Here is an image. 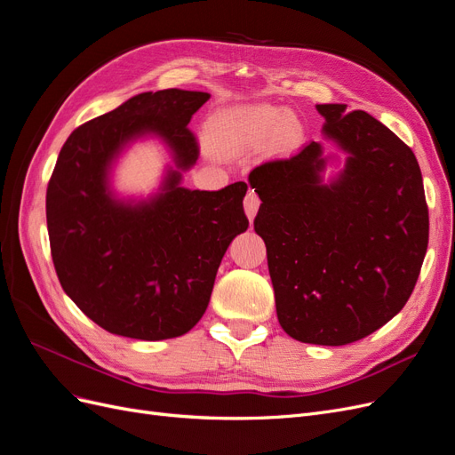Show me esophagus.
<instances>
[{"label": "esophagus", "instance_id": "1", "mask_svg": "<svg viewBox=\"0 0 455 455\" xmlns=\"http://www.w3.org/2000/svg\"><path fill=\"white\" fill-rule=\"evenodd\" d=\"M258 209H259V199L254 191H249V196L244 197V212L249 216V220H254Z\"/></svg>", "mask_w": 455, "mask_h": 455}]
</instances>
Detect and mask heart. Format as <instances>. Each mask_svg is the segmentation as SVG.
<instances>
[{
    "label": "heart",
    "mask_w": 455,
    "mask_h": 455,
    "mask_svg": "<svg viewBox=\"0 0 455 455\" xmlns=\"http://www.w3.org/2000/svg\"><path fill=\"white\" fill-rule=\"evenodd\" d=\"M212 131L218 146L231 151L258 146L269 136L273 151L291 154L304 140L301 123L283 108L269 104L222 112L214 119Z\"/></svg>",
    "instance_id": "obj_1"
}]
</instances>
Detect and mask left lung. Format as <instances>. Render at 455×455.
I'll return each instance as SVG.
<instances>
[{"label":"left lung","mask_w":455,"mask_h":455,"mask_svg":"<svg viewBox=\"0 0 455 455\" xmlns=\"http://www.w3.org/2000/svg\"><path fill=\"white\" fill-rule=\"evenodd\" d=\"M346 108L316 106L324 136L347 154L334 180L323 182L319 142L249 174L279 323L315 346H347L389 323L414 291L429 243L414 151L376 117Z\"/></svg>","instance_id":"1"}]
</instances>
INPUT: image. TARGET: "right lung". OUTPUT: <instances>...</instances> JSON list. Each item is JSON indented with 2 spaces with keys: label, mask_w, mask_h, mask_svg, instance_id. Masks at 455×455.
I'll return each instance as SVG.
<instances>
[{
  "label": "right lung",
  "mask_w": 455,
  "mask_h": 455,
  "mask_svg": "<svg viewBox=\"0 0 455 455\" xmlns=\"http://www.w3.org/2000/svg\"><path fill=\"white\" fill-rule=\"evenodd\" d=\"M209 92H140L77 127L47 186V229L64 292L91 321L117 336L169 339L194 328L209 306L229 243L249 228L244 182L218 191L182 188L199 157L188 123ZM142 135L172 149L175 169L146 202L117 200L108 171Z\"/></svg>",
  "instance_id": "1"
}]
</instances>
